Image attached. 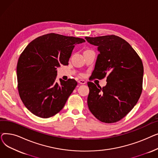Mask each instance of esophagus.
I'll return each instance as SVG.
<instances>
[{
    "mask_svg": "<svg viewBox=\"0 0 158 158\" xmlns=\"http://www.w3.org/2000/svg\"><path fill=\"white\" fill-rule=\"evenodd\" d=\"M78 82H79V83L81 84V85H85V84H86V82L85 80H79Z\"/></svg>",
    "mask_w": 158,
    "mask_h": 158,
    "instance_id": "esophagus-1",
    "label": "esophagus"
}]
</instances>
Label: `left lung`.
Returning a JSON list of instances; mask_svg holds the SVG:
<instances>
[{"label":"left lung","instance_id":"8db88e82","mask_svg":"<svg viewBox=\"0 0 158 158\" xmlns=\"http://www.w3.org/2000/svg\"><path fill=\"white\" fill-rule=\"evenodd\" d=\"M85 39L97 46L99 52L92 77L101 79L107 76V84L102 88L88 82L89 110L102 122H117L133 108L142 94V60L128 42L117 36Z\"/></svg>","mask_w":158,"mask_h":158}]
</instances>
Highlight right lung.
<instances>
[{"label": "right lung", "mask_w": 158, "mask_h": 158, "mask_svg": "<svg viewBox=\"0 0 158 158\" xmlns=\"http://www.w3.org/2000/svg\"><path fill=\"white\" fill-rule=\"evenodd\" d=\"M82 38L50 33L32 40L20 54L16 66L19 95L23 104L40 118L51 117L63 108L77 82H56L57 68L68 65L75 45Z\"/></svg>", "instance_id": "add662e5"}]
</instances>
